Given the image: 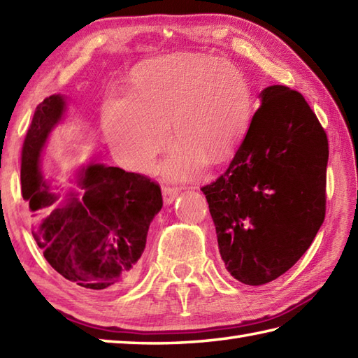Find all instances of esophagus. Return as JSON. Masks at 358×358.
I'll return each mask as SVG.
<instances>
[{
  "label": "esophagus",
  "mask_w": 358,
  "mask_h": 358,
  "mask_svg": "<svg viewBox=\"0 0 358 358\" xmlns=\"http://www.w3.org/2000/svg\"><path fill=\"white\" fill-rule=\"evenodd\" d=\"M178 194H180V189L177 186L163 185V197H164L166 205H169V203H172L175 199H177Z\"/></svg>",
  "instance_id": "esophagus-1"
}]
</instances>
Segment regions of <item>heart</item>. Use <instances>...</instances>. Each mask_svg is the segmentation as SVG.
Instances as JSON below:
<instances>
[{
    "label": "heart",
    "instance_id": "obj_1",
    "mask_svg": "<svg viewBox=\"0 0 358 358\" xmlns=\"http://www.w3.org/2000/svg\"><path fill=\"white\" fill-rule=\"evenodd\" d=\"M253 116V93L241 68L200 54H175L149 63L131 83L130 99L103 105L110 145L129 166L143 169L157 155L171 124L164 171L186 177L203 159L217 164L233 152Z\"/></svg>",
    "mask_w": 358,
    "mask_h": 358
}]
</instances>
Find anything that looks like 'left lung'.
<instances>
[{
    "label": "left lung",
    "instance_id": "8db88e82",
    "mask_svg": "<svg viewBox=\"0 0 358 358\" xmlns=\"http://www.w3.org/2000/svg\"><path fill=\"white\" fill-rule=\"evenodd\" d=\"M228 169L201 187L228 273L275 281L310 247L326 215L329 143L299 91L267 87Z\"/></svg>",
    "mask_w": 358,
    "mask_h": 358
}]
</instances>
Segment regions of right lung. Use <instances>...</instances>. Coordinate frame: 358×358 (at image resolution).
<instances>
[{
    "mask_svg": "<svg viewBox=\"0 0 358 358\" xmlns=\"http://www.w3.org/2000/svg\"><path fill=\"white\" fill-rule=\"evenodd\" d=\"M63 111L60 94L38 103L21 150V195L34 217L32 236L68 281L91 290L117 289L135 276L150 222L163 206L161 187L141 173L90 164L77 183L80 195L52 209L59 195L40 172V153Z\"/></svg>",
    "mask_w": 358,
    "mask_h": 358,
    "instance_id": "1",
    "label": "right lung"
}]
</instances>
